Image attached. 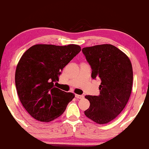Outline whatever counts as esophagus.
Returning <instances> with one entry per match:
<instances>
[{
    "mask_svg": "<svg viewBox=\"0 0 149 149\" xmlns=\"http://www.w3.org/2000/svg\"><path fill=\"white\" fill-rule=\"evenodd\" d=\"M75 97L77 98H79V99H82V98H84V96L81 95H75Z\"/></svg>",
    "mask_w": 149,
    "mask_h": 149,
    "instance_id": "1",
    "label": "esophagus"
}]
</instances>
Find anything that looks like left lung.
<instances>
[{"label": "left lung", "instance_id": "1", "mask_svg": "<svg viewBox=\"0 0 149 149\" xmlns=\"http://www.w3.org/2000/svg\"><path fill=\"white\" fill-rule=\"evenodd\" d=\"M82 51L92 69L91 77L100 81V95L85 96L90 107L84 114L98 124H106L122 112L129 99L133 81L131 63L112 45L85 47Z\"/></svg>", "mask_w": 149, "mask_h": 149}]
</instances>
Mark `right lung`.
<instances>
[{
  "instance_id": "1",
  "label": "right lung",
  "mask_w": 149,
  "mask_h": 149,
  "mask_svg": "<svg viewBox=\"0 0 149 149\" xmlns=\"http://www.w3.org/2000/svg\"><path fill=\"white\" fill-rule=\"evenodd\" d=\"M81 51L77 45H36L20 58L15 72V85L22 106L34 118L50 122L60 116L72 93L55 87L63 68Z\"/></svg>"
}]
</instances>
